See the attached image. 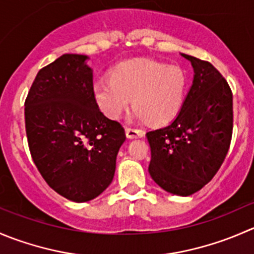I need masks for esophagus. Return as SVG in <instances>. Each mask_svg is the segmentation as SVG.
<instances>
[{"label": "esophagus", "instance_id": "34e87169", "mask_svg": "<svg viewBox=\"0 0 254 254\" xmlns=\"http://www.w3.org/2000/svg\"><path fill=\"white\" fill-rule=\"evenodd\" d=\"M125 134L127 139H136V137H142L145 135L144 130L132 129V127H125Z\"/></svg>", "mask_w": 254, "mask_h": 254}]
</instances>
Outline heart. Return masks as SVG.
Wrapping results in <instances>:
<instances>
[{
  "label": "heart",
  "mask_w": 254,
  "mask_h": 254,
  "mask_svg": "<svg viewBox=\"0 0 254 254\" xmlns=\"http://www.w3.org/2000/svg\"><path fill=\"white\" fill-rule=\"evenodd\" d=\"M186 89L187 78L180 68L151 59H130L119 63L110 78L95 80L93 97L110 119L119 118L131 100L132 119L161 125L179 114Z\"/></svg>",
  "instance_id": "1"
}]
</instances>
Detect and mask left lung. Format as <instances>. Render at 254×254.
Segmentation results:
<instances>
[{
    "mask_svg": "<svg viewBox=\"0 0 254 254\" xmlns=\"http://www.w3.org/2000/svg\"><path fill=\"white\" fill-rule=\"evenodd\" d=\"M181 56L193 68L192 85L176 118L146 137L151 179L166 192L190 196L212 180L227 155L233 103L227 82L211 63Z\"/></svg>",
    "mask_w": 254,
    "mask_h": 254,
    "instance_id": "left-lung-1",
    "label": "left lung"
}]
</instances>
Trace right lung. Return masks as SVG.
Masks as SVG:
<instances>
[{
	"label": "right lung",
	"instance_id": "1",
	"mask_svg": "<svg viewBox=\"0 0 254 254\" xmlns=\"http://www.w3.org/2000/svg\"><path fill=\"white\" fill-rule=\"evenodd\" d=\"M88 59L68 53L42 68L24 103L32 159L47 184L73 202L93 200L112 184L127 139L95 103Z\"/></svg>",
	"mask_w": 254,
	"mask_h": 254
}]
</instances>
